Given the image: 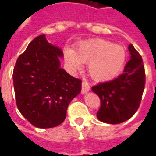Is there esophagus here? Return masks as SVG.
<instances>
[{"label": "esophagus", "mask_w": 156, "mask_h": 156, "mask_svg": "<svg viewBox=\"0 0 156 156\" xmlns=\"http://www.w3.org/2000/svg\"><path fill=\"white\" fill-rule=\"evenodd\" d=\"M90 90V86L88 84V83L87 81H83L82 83V90L81 93L83 94H84L86 93H88Z\"/></svg>", "instance_id": "esophagus-1"}]
</instances>
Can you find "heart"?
I'll list each match as a JSON object with an SVG mask.
<instances>
[{
	"label": "heart",
	"mask_w": 156,
	"mask_h": 156,
	"mask_svg": "<svg viewBox=\"0 0 156 156\" xmlns=\"http://www.w3.org/2000/svg\"><path fill=\"white\" fill-rule=\"evenodd\" d=\"M125 57L122 47L103 40L83 42L76 47L75 51L65 50V60L73 69H80L83 62H89L88 73L98 81L114 78L123 68Z\"/></svg>",
	"instance_id": "obj_1"
}]
</instances>
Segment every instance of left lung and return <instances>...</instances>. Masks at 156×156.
I'll return each mask as SVG.
<instances>
[{
	"label": "left lung",
	"mask_w": 156,
	"mask_h": 156,
	"mask_svg": "<svg viewBox=\"0 0 156 156\" xmlns=\"http://www.w3.org/2000/svg\"><path fill=\"white\" fill-rule=\"evenodd\" d=\"M128 49L130 59L123 73L112 81L101 83L92 88L101 103L97 118L104 123H123L135 114L140 105L145 84L143 60L133 45H129Z\"/></svg>",
	"instance_id": "8db88e82"
}]
</instances>
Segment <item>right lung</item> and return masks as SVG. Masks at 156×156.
I'll list each match as a JSON object with an SVG mask.
<instances>
[{"label":"right lung","mask_w":156,"mask_h":156,"mask_svg":"<svg viewBox=\"0 0 156 156\" xmlns=\"http://www.w3.org/2000/svg\"><path fill=\"white\" fill-rule=\"evenodd\" d=\"M62 57L61 48L40 35L16 60L13 70L16 105L35 127L48 129L62 124L70 102L81 92V79L61 68Z\"/></svg>","instance_id":"add662e5"}]
</instances>
